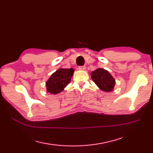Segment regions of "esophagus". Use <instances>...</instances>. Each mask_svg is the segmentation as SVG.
I'll return each instance as SVG.
<instances>
[{"label":"esophagus","mask_w":153,"mask_h":153,"mask_svg":"<svg viewBox=\"0 0 153 153\" xmlns=\"http://www.w3.org/2000/svg\"><path fill=\"white\" fill-rule=\"evenodd\" d=\"M85 68H86L85 66H80L78 67V69H79L80 70H85Z\"/></svg>","instance_id":"1"}]
</instances>
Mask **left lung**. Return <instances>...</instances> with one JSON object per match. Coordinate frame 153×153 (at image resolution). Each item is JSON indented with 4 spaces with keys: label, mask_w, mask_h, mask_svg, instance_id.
Masks as SVG:
<instances>
[{
    "label": "left lung",
    "mask_w": 153,
    "mask_h": 153,
    "mask_svg": "<svg viewBox=\"0 0 153 153\" xmlns=\"http://www.w3.org/2000/svg\"><path fill=\"white\" fill-rule=\"evenodd\" d=\"M91 78L100 89L105 92H110L114 89L115 79L108 71L98 68L91 72Z\"/></svg>",
    "instance_id": "8db88e82"
}]
</instances>
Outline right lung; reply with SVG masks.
<instances>
[{
  "instance_id": "obj_1",
  "label": "right lung",
  "mask_w": 153,
  "mask_h": 153,
  "mask_svg": "<svg viewBox=\"0 0 153 153\" xmlns=\"http://www.w3.org/2000/svg\"><path fill=\"white\" fill-rule=\"evenodd\" d=\"M74 69H59L53 73L46 83L47 90L51 94H56L63 91L71 81Z\"/></svg>"
}]
</instances>
